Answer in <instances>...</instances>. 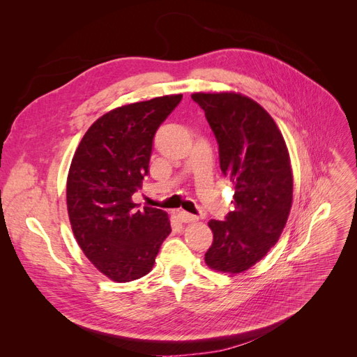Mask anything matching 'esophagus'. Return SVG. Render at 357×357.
<instances>
[{"mask_svg":"<svg viewBox=\"0 0 357 357\" xmlns=\"http://www.w3.org/2000/svg\"><path fill=\"white\" fill-rule=\"evenodd\" d=\"M177 215H178V219H180L183 223H190V222H197V220H198L197 215H193V214H190V213H188V211H183V210L178 211Z\"/></svg>","mask_w":357,"mask_h":357,"instance_id":"obj_1","label":"esophagus"}]
</instances>
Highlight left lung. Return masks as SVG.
<instances>
[{"label":"left lung","instance_id":"1","mask_svg":"<svg viewBox=\"0 0 357 357\" xmlns=\"http://www.w3.org/2000/svg\"><path fill=\"white\" fill-rule=\"evenodd\" d=\"M219 144L220 169L235 186L234 211L210 220L213 244L205 262L215 271L243 273L268 253L287 222L294 177L284 138L256 101L234 92L193 93Z\"/></svg>","mask_w":357,"mask_h":357}]
</instances>
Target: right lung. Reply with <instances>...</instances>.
Returning a JSON list of instances; mask_svg holds the SVG:
<instances>
[{
    "mask_svg": "<svg viewBox=\"0 0 357 357\" xmlns=\"http://www.w3.org/2000/svg\"><path fill=\"white\" fill-rule=\"evenodd\" d=\"M181 96H159L105 113L74 153L67 180L71 228L86 257L113 282L150 273L171 232L164 210H138L132 195L149 174L158 128Z\"/></svg>",
    "mask_w": 357,
    "mask_h": 357,
    "instance_id": "obj_1",
    "label": "right lung"
}]
</instances>
